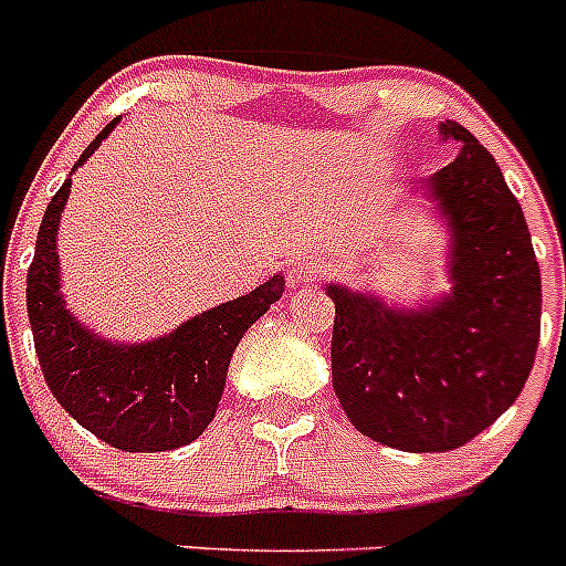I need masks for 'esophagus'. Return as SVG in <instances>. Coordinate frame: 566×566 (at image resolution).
I'll return each mask as SVG.
<instances>
[{"label":"esophagus","mask_w":566,"mask_h":566,"mask_svg":"<svg viewBox=\"0 0 566 566\" xmlns=\"http://www.w3.org/2000/svg\"><path fill=\"white\" fill-rule=\"evenodd\" d=\"M319 274H323V266H319L317 260L314 258H300L294 260L292 266H289L286 277H289V286H303V283H312V280H317Z\"/></svg>","instance_id":"obj_1"}]
</instances>
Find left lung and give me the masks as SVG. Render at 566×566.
Returning <instances> with one entry per match:
<instances>
[{
  "instance_id": "obj_1",
  "label": "left lung",
  "mask_w": 566,
  "mask_h": 566,
  "mask_svg": "<svg viewBox=\"0 0 566 566\" xmlns=\"http://www.w3.org/2000/svg\"><path fill=\"white\" fill-rule=\"evenodd\" d=\"M462 149L413 192L448 229L451 292L419 306L328 283L332 379L345 417L408 453L462 448L516 402L542 334V274L527 221L493 155L457 122Z\"/></svg>"
}]
</instances>
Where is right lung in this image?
Instances as JSON below:
<instances>
[{
  "instance_id": "obj_1",
  "label": "right lung",
  "mask_w": 566,
  "mask_h": 566,
  "mask_svg": "<svg viewBox=\"0 0 566 566\" xmlns=\"http://www.w3.org/2000/svg\"><path fill=\"white\" fill-rule=\"evenodd\" d=\"M118 122L113 118L90 142L73 172ZM70 184L67 178L50 198L28 269L30 332L48 388L82 428L118 451H175L207 431L240 337L283 297L286 280L274 274L254 292L195 314L175 332L147 343L102 337L70 312L62 294L56 234Z\"/></svg>"
}]
</instances>
